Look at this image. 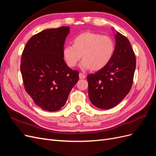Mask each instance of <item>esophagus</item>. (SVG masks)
I'll list each match as a JSON object with an SVG mask.
<instances>
[{"label":"esophagus","mask_w":156,"mask_h":156,"mask_svg":"<svg viewBox=\"0 0 156 156\" xmlns=\"http://www.w3.org/2000/svg\"><path fill=\"white\" fill-rule=\"evenodd\" d=\"M79 78L81 79H84L86 77V76H85V75H84V74H83V73H79Z\"/></svg>","instance_id":"esophagus-1"}]
</instances>
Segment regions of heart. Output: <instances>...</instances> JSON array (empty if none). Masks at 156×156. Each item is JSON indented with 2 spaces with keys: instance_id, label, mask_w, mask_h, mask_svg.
I'll return each mask as SVG.
<instances>
[{
  "instance_id": "b5f03b06",
  "label": "heart",
  "mask_w": 156,
  "mask_h": 156,
  "mask_svg": "<svg viewBox=\"0 0 156 156\" xmlns=\"http://www.w3.org/2000/svg\"><path fill=\"white\" fill-rule=\"evenodd\" d=\"M73 45H66L62 50L64 60L69 68L76 66L83 58V69L99 71L111 62L115 51L113 40L108 36L86 32L73 37Z\"/></svg>"
}]
</instances>
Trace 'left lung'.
Here are the masks:
<instances>
[{"label": "left lung", "instance_id": "obj_1", "mask_svg": "<svg viewBox=\"0 0 156 156\" xmlns=\"http://www.w3.org/2000/svg\"><path fill=\"white\" fill-rule=\"evenodd\" d=\"M115 51L111 62L87 76L88 96L101 109L115 107L130 91L136 67V58L128 39L117 32Z\"/></svg>", "mask_w": 156, "mask_h": 156}]
</instances>
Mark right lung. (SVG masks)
Instances as JSON below:
<instances>
[{
    "mask_svg": "<svg viewBox=\"0 0 156 156\" xmlns=\"http://www.w3.org/2000/svg\"><path fill=\"white\" fill-rule=\"evenodd\" d=\"M69 27L41 31L27 42L21 60L25 89L42 109L56 111L64 106L79 81V72L66 64L62 50Z\"/></svg>",
    "mask_w": 156,
    "mask_h": 156,
    "instance_id": "obj_1",
    "label": "right lung"
}]
</instances>
